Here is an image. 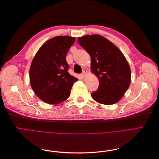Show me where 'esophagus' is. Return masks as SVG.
<instances>
[{
	"instance_id": "obj_1",
	"label": "esophagus",
	"mask_w": 159,
	"mask_h": 159,
	"mask_svg": "<svg viewBox=\"0 0 159 159\" xmlns=\"http://www.w3.org/2000/svg\"><path fill=\"white\" fill-rule=\"evenodd\" d=\"M85 75H86V73H85V71H84L81 74V77L82 78H85Z\"/></svg>"
}]
</instances>
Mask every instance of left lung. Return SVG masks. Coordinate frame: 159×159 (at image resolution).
Wrapping results in <instances>:
<instances>
[{
  "label": "left lung",
  "mask_w": 159,
  "mask_h": 159,
  "mask_svg": "<svg viewBox=\"0 0 159 159\" xmlns=\"http://www.w3.org/2000/svg\"><path fill=\"white\" fill-rule=\"evenodd\" d=\"M78 42L90 55L91 70L99 80V87L91 97L105 105L118 102L131 84V70L123 53L98 34L80 37Z\"/></svg>",
  "instance_id": "obj_1"
}]
</instances>
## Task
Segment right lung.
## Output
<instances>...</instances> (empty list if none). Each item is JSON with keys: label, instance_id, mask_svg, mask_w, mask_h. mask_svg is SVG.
I'll use <instances>...</instances> for the list:
<instances>
[{"label": "right lung", "instance_id": "obj_1", "mask_svg": "<svg viewBox=\"0 0 159 159\" xmlns=\"http://www.w3.org/2000/svg\"><path fill=\"white\" fill-rule=\"evenodd\" d=\"M75 38L56 36L48 40L38 50L30 68L31 87L43 102L58 104L69 98L74 82L68 73L66 55Z\"/></svg>", "mask_w": 159, "mask_h": 159}]
</instances>
